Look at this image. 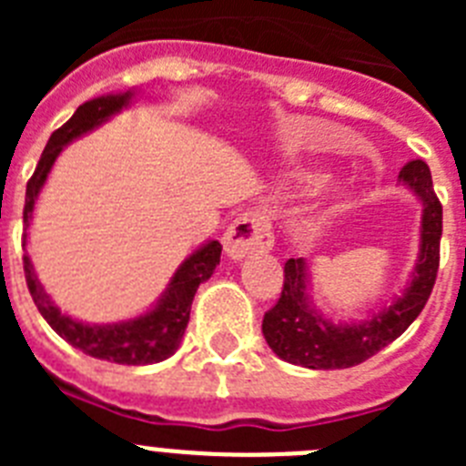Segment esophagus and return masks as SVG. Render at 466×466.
Wrapping results in <instances>:
<instances>
[{"mask_svg": "<svg viewBox=\"0 0 466 466\" xmlns=\"http://www.w3.org/2000/svg\"><path fill=\"white\" fill-rule=\"evenodd\" d=\"M273 242L268 217L258 209H249L228 226L224 236V249L233 261H240L254 252H268Z\"/></svg>", "mask_w": 466, "mask_h": 466, "instance_id": "34e87169", "label": "esophagus"}]
</instances>
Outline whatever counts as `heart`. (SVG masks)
I'll use <instances>...</instances> for the list:
<instances>
[{
  "instance_id": "obj_1",
  "label": "heart",
  "mask_w": 466,
  "mask_h": 466,
  "mask_svg": "<svg viewBox=\"0 0 466 466\" xmlns=\"http://www.w3.org/2000/svg\"><path fill=\"white\" fill-rule=\"evenodd\" d=\"M312 130H315L319 137H327V130H324V127L317 126V127H312ZM303 182H306V188L315 191V188H319L324 184V177L322 175H306V177H303Z\"/></svg>"
}]
</instances>
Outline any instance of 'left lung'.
Here are the masks:
<instances>
[{
    "label": "left lung",
    "mask_w": 466,
    "mask_h": 466,
    "mask_svg": "<svg viewBox=\"0 0 466 466\" xmlns=\"http://www.w3.org/2000/svg\"><path fill=\"white\" fill-rule=\"evenodd\" d=\"M399 182L422 203L420 252L409 284L378 312L361 322H333L317 310L310 299V275L303 258L284 263V287L275 308L263 315V339L279 360L315 371L350 369L397 340L422 312L436 282L443 209L425 160H410L399 172Z\"/></svg>",
    "instance_id": "obj_1"
}]
</instances>
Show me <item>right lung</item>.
Instances as JSON below:
<instances>
[{"mask_svg": "<svg viewBox=\"0 0 466 466\" xmlns=\"http://www.w3.org/2000/svg\"><path fill=\"white\" fill-rule=\"evenodd\" d=\"M133 90H127V93L102 95V97L84 102L79 109L74 111V116L51 135L46 149H44L39 163H36L35 175L27 182V191H25V230L30 228L36 198H39L41 188L46 184L57 156L63 154V149L69 142L84 137L86 133L109 121L114 114L133 105ZM25 242H27V233L23 236V247ZM219 240H208L205 245L198 247L191 257L184 258L182 266L172 275L166 291L160 294V299L156 300L149 310L133 317V319H123V322L114 324H86L60 312V308L53 303L51 296L41 287L39 278L35 273V266H32L27 254L23 257V268L25 279H27V289H30L36 310L51 324V329L57 336H63L69 345H74V348L86 352V355L95 357V360L127 366H144L156 364V361H163L170 355H175V350L179 348L184 331H187L193 296H196L200 284L212 278L214 268L219 266Z\"/></svg>", "mask_w": 466, "mask_h": 466, "instance_id": "add662e5", "label": "right lung"}]
</instances>
